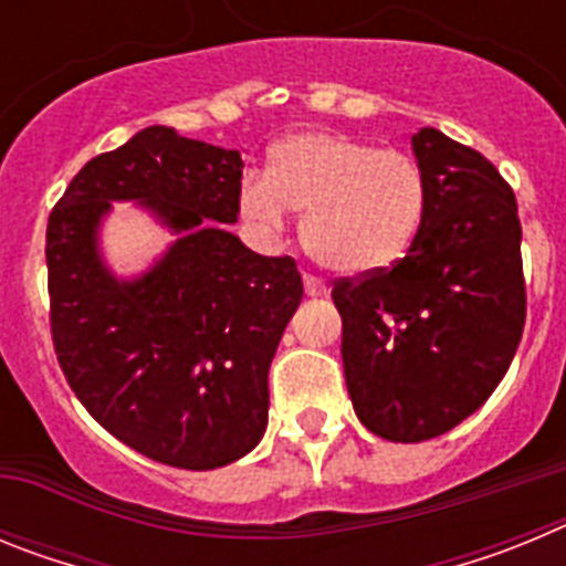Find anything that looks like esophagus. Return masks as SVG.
I'll return each instance as SVG.
<instances>
[{
	"label": "esophagus",
	"instance_id": "34e87169",
	"mask_svg": "<svg viewBox=\"0 0 566 566\" xmlns=\"http://www.w3.org/2000/svg\"><path fill=\"white\" fill-rule=\"evenodd\" d=\"M303 289H306L308 297H323V294L328 292L326 283H323V280H317V277H312V274H303Z\"/></svg>",
	"mask_w": 566,
	"mask_h": 566
}]
</instances>
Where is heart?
Listing matches in <instances>:
<instances>
[{
  "instance_id": "heart-1",
  "label": "heart",
  "mask_w": 566,
  "mask_h": 566,
  "mask_svg": "<svg viewBox=\"0 0 566 566\" xmlns=\"http://www.w3.org/2000/svg\"><path fill=\"white\" fill-rule=\"evenodd\" d=\"M240 218L277 238L303 214V243L339 277H371L408 254L424 214V178L411 155L374 149L343 133L289 135L269 155L266 178L238 192Z\"/></svg>"
}]
</instances>
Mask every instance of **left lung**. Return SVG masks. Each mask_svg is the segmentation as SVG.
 <instances>
[{"label": "left lung", "mask_w": 566, "mask_h": 566, "mask_svg": "<svg viewBox=\"0 0 566 566\" xmlns=\"http://www.w3.org/2000/svg\"><path fill=\"white\" fill-rule=\"evenodd\" d=\"M411 149L424 178L411 249L388 272L339 280L332 292L354 411L391 442L442 437L479 411L524 328L513 189L484 155L433 127Z\"/></svg>", "instance_id": "left-lung-1"}]
</instances>
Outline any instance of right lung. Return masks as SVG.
Wrapping results in <instances>:
<instances>
[{"label": "right lung", "mask_w": 566, "mask_h": 566, "mask_svg": "<svg viewBox=\"0 0 566 566\" xmlns=\"http://www.w3.org/2000/svg\"><path fill=\"white\" fill-rule=\"evenodd\" d=\"M240 175L234 149L155 124L84 164L48 221L64 377L102 428L169 468H223L263 439L269 365L303 300L292 258H263L227 229ZM113 202L176 238L129 279L101 252Z\"/></svg>", "instance_id": "obj_1"}]
</instances>
